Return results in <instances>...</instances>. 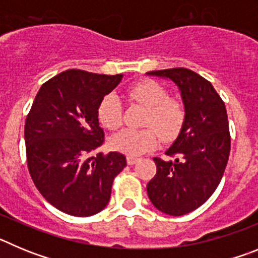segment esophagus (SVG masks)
<instances>
[{"label": "esophagus", "instance_id": "obj_1", "mask_svg": "<svg viewBox=\"0 0 258 258\" xmlns=\"http://www.w3.org/2000/svg\"><path fill=\"white\" fill-rule=\"evenodd\" d=\"M137 161H138V157H136V156H127L126 157V163L129 164V165H133V164H136Z\"/></svg>", "mask_w": 258, "mask_h": 258}]
</instances>
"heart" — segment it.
<instances>
[{
	"instance_id": "1",
	"label": "heart",
	"mask_w": 258,
	"mask_h": 258,
	"mask_svg": "<svg viewBox=\"0 0 258 258\" xmlns=\"http://www.w3.org/2000/svg\"><path fill=\"white\" fill-rule=\"evenodd\" d=\"M127 98L146 108L142 118L143 129H124L109 140L115 151L129 156H138L151 151L157 145V136L164 142L173 141L181 133L186 120L183 104L169 98L166 89L154 80L138 81L126 92ZM98 120L104 127L113 131L121 125L122 107L113 93L106 94L98 104Z\"/></svg>"
}]
</instances>
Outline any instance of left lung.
<instances>
[{
	"mask_svg": "<svg viewBox=\"0 0 258 258\" xmlns=\"http://www.w3.org/2000/svg\"><path fill=\"white\" fill-rule=\"evenodd\" d=\"M147 75L172 80L186 111L181 133L165 152L172 159L154 157L156 174L147 183V195L163 213L183 216L203 206L222 178L231 143L226 107L208 80L187 68Z\"/></svg>",
	"mask_w": 258,
	"mask_h": 258,
	"instance_id": "1",
	"label": "left lung"
}]
</instances>
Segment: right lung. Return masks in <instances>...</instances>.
<instances>
[{
	"instance_id": "right-lung-1",
	"label": "right lung",
	"mask_w": 258,
	"mask_h": 258,
	"mask_svg": "<svg viewBox=\"0 0 258 258\" xmlns=\"http://www.w3.org/2000/svg\"><path fill=\"white\" fill-rule=\"evenodd\" d=\"M121 79L67 70L41 86L27 115L29 174L41 195L71 216L88 217L104 209L113 179L126 166L120 152H97L104 142L98 104Z\"/></svg>"
}]
</instances>
